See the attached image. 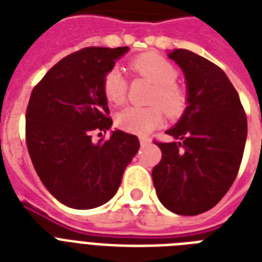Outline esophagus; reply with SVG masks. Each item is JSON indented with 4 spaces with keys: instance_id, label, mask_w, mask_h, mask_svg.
Here are the masks:
<instances>
[{
    "instance_id": "obj_1",
    "label": "esophagus",
    "mask_w": 262,
    "mask_h": 262,
    "mask_svg": "<svg viewBox=\"0 0 262 262\" xmlns=\"http://www.w3.org/2000/svg\"><path fill=\"white\" fill-rule=\"evenodd\" d=\"M140 144H141V147L149 145L151 144V139H148V137H140Z\"/></svg>"
}]
</instances>
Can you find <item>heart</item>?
<instances>
[{"label": "heart", "mask_w": 262, "mask_h": 262, "mask_svg": "<svg viewBox=\"0 0 262 262\" xmlns=\"http://www.w3.org/2000/svg\"><path fill=\"white\" fill-rule=\"evenodd\" d=\"M132 68L139 75L155 84L151 103L160 104L171 117H177L186 107V92L178 84H175L178 72L171 62L155 54L139 55L132 61ZM103 92L113 104H121L126 98L127 84L122 72L113 68L103 77ZM164 122L163 110L159 106L129 107L117 115V125L122 130L145 136Z\"/></svg>", "instance_id": "heart-1"}]
</instances>
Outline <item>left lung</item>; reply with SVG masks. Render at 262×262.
<instances>
[{
	"label": "left lung",
	"mask_w": 262,
	"mask_h": 262,
	"mask_svg": "<svg viewBox=\"0 0 262 262\" xmlns=\"http://www.w3.org/2000/svg\"><path fill=\"white\" fill-rule=\"evenodd\" d=\"M186 81V107L158 143L162 160L152 170L158 199L177 215L211 209L231 187L248 136L241 99L222 69L185 49L167 51Z\"/></svg>",
	"instance_id": "8db88e82"
}]
</instances>
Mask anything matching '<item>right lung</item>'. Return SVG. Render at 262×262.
Wrapping results in <instances>:
<instances>
[{
    "label": "right lung",
    "mask_w": 262,
    "mask_h": 262,
    "mask_svg": "<svg viewBox=\"0 0 262 262\" xmlns=\"http://www.w3.org/2000/svg\"><path fill=\"white\" fill-rule=\"evenodd\" d=\"M129 47H87L62 58L34 88L26 113L27 148L39 178L59 203L75 209L106 204L140 148L135 135L108 130L103 77Z\"/></svg>",
    "instance_id": "1"
}]
</instances>
